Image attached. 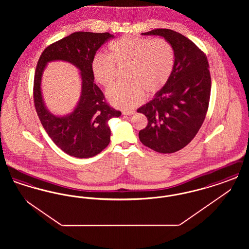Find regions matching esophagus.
I'll return each instance as SVG.
<instances>
[{"label":"esophagus","mask_w":249,"mask_h":249,"mask_svg":"<svg viewBox=\"0 0 249 249\" xmlns=\"http://www.w3.org/2000/svg\"><path fill=\"white\" fill-rule=\"evenodd\" d=\"M135 112L134 111H123L122 112V115H124V116H131V115H133Z\"/></svg>","instance_id":"34e87169"}]
</instances>
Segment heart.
Segmentation results:
<instances>
[{
  "instance_id": "heart-1",
  "label": "heart",
  "mask_w": 249,
  "mask_h": 249,
  "mask_svg": "<svg viewBox=\"0 0 249 249\" xmlns=\"http://www.w3.org/2000/svg\"><path fill=\"white\" fill-rule=\"evenodd\" d=\"M175 54L164 39L122 36L108 46V55L98 53L91 61L95 80L109 88L116 79V66L127 65L124 77L107 91L113 107L130 109L142 102L144 91L153 94L163 88L174 68Z\"/></svg>"
}]
</instances>
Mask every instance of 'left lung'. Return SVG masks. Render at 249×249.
<instances>
[{
	"instance_id": "left-lung-1",
	"label": "left lung",
	"mask_w": 249,
	"mask_h": 249,
	"mask_svg": "<svg viewBox=\"0 0 249 249\" xmlns=\"http://www.w3.org/2000/svg\"><path fill=\"white\" fill-rule=\"evenodd\" d=\"M142 36L164 38L174 49L175 63L163 88L137 109L148 120L139 139L157 152L174 153L195 137L205 119L211 92L208 60L192 41L175 31L157 29Z\"/></svg>"
}]
</instances>
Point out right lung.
<instances>
[{"label":"right lung","mask_w":249,"mask_h":249,"mask_svg":"<svg viewBox=\"0 0 249 249\" xmlns=\"http://www.w3.org/2000/svg\"><path fill=\"white\" fill-rule=\"evenodd\" d=\"M113 37L109 33L76 32L48 46L37 62L34 84L37 115L52 141L71 157L86 159L102 152L110 142L108 121L121 115L107 105L104 93L94 83L91 71L97 50ZM52 61L71 63L79 69L82 79V91L76 107L62 116L48 110L40 89L43 71Z\"/></svg>","instance_id":"1"}]
</instances>
